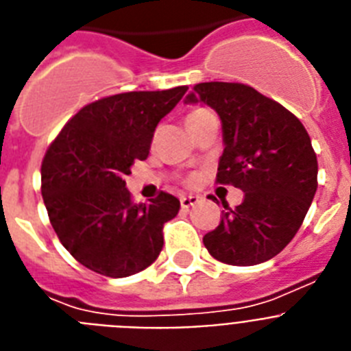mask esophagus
I'll return each instance as SVG.
<instances>
[{"instance_id": "1", "label": "esophagus", "mask_w": 351, "mask_h": 351, "mask_svg": "<svg viewBox=\"0 0 351 351\" xmlns=\"http://www.w3.org/2000/svg\"><path fill=\"white\" fill-rule=\"evenodd\" d=\"M199 203V196H180V205L184 208H191Z\"/></svg>"}]
</instances>
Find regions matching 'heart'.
<instances>
[{
  "mask_svg": "<svg viewBox=\"0 0 351 351\" xmlns=\"http://www.w3.org/2000/svg\"><path fill=\"white\" fill-rule=\"evenodd\" d=\"M207 112L208 110H205V108H196V110L189 112V116H187V123H189V121H193V119H196V117L203 116V114H207Z\"/></svg>",
  "mask_w": 351,
  "mask_h": 351,
  "instance_id": "b5f03b06",
  "label": "heart"
}]
</instances>
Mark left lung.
<instances>
[{
  "label": "left lung",
  "instance_id": "8db88e82",
  "mask_svg": "<svg viewBox=\"0 0 351 351\" xmlns=\"http://www.w3.org/2000/svg\"><path fill=\"white\" fill-rule=\"evenodd\" d=\"M217 112L225 149L219 184L244 193L235 208L223 203L216 230L203 237L212 257L232 266L261 264L282 252L300 230L317 189V158L298 117L250 85L205 82L185 103Z\"/></svg>",
  "mask_w": 351,
  "mask_h": 351
}]
</instances>
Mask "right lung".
Masks as SVG:
<instances>
[{
  "label": "right lung",
  "instance_id": "add662e5",
  "mask_svg": "<svg viewBox=\"0 0 351 351\" xmlns=\"http://www.w3.org/2000/svg\"><path fill=\"white\" fill-rule=\"evenodd\" d=\"M187 87L107 96L85 105L49 144L40 167V191L62 246L82 266L125 278L157 261L164 223L180 202L158 193L134 203L125 176L146 160L158 121Z\"/></svg>",
  "mask_w": 351,
  "mask_h": 351
}]
</instances>
